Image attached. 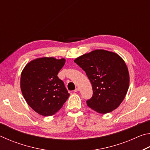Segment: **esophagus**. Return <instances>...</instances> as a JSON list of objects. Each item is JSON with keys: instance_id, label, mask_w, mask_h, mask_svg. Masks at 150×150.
I'll list each match as a JSON object with an SVG mask.
<instances>
[{"instance_id": "obj_1", "label": "esophagus", "mask_w": 150, "mask_h": 150, "mask_svg": "<svg viewBox=\"0 0 150 150\" xmlns=\"http://www.w3.org/2000/svg\"><path fill=\"white\" fill-rule=\"evenodd\" d=\"M79 91V88L77 87V88H76L74 90V92H77V91Z\"/></svg>"}]
</instances>
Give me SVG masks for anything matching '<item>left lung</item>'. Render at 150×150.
<instances>
[{
	"label": "left lung",
	"instance_id": "left-lung-1",
	"mask_svg": "<svg viewBox=\"0 0 150 150\" xmlns=\"http://www.w3.org/2000/svg\"><path fill=\"white\" fill-rule=\"evenodd\" d=\"M74 62L82 68L93 86L88 107L100 114L118 108L125 98L130 77L124 61L114 52L96 50L79 57Z\"/></svg>",
	"mask_w": 150,
	"mask_h": 150
}]
</instances>
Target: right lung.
I'll use <instances>...</instances> for the list:
<instances>
[{
    "instance_id": "1",
    "label": "right lung",
    "mask_w": 150,
    "mask_h": 150,
    "mask_svg": "<svg viewBox=\"0 0 150 150\" xmlns=\"http://www.w3.org/2000/svg\"><path fill=\"white\" fill-rule=\"evenodd\" d=\"M65 62L63 58H38L28 63L22 71V95L28 105L40 115H54L69 98L64 83L57 77Z\"/></svg>"
}]
</instances>
